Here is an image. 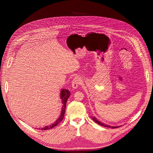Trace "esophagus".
<instances>
[{
	"label": "esophagus",
	"mask_w": 153,
	"mask_h": 153,
	"mask_svg": "<svg viewBox=\"0 0 153 153\" xmlns=\"http://www.w3.org/2000/svg\"><path fill=\"white\" fill-rule=\"evenodd\" d=\"M80 84H82V80L80 77L76 76L74 78L72 81V88L73 89H76Z\"/></svg>",
	"instance_id": "obj_1"
}]
</instances>
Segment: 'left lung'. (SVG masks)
I'll return each instance as SVG.
<instances>
[{"label": "left lung", "mask_w": 153, "mask_h": 153, "mask_svg": "<svg viewBox=\"0 0 153 153\" xmlns=\"http://www.w3.org/2000/svg\"><path fill=\"white\" fill-rule=\"evenodd\" d=\"M91 118H92V119L93 120V121H94L95 123H98V124H99L100 125H101V126H104V127H108V128H110V127H111L112 128H117V127H119V126H108V125H107V124L102 123L101 122L98 121V119H97L95 117H91Z\"/></svg>", "instance_id": "8db88e82"}]
</instances>
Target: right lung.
Returning a JSON list of instances; mask_svg holds the SVG:
<instances>
[{"mask_svg": "<svg viewBox=\"0 0 153 153\" xmlns=\"http://www.w3.org/2000/svg\"><path fill=\"white\" fill-rule=\"evenodd\" d=\"M70 95H71L70 92H69L68 89H63L61 90V97H60V98H61V99L62 100L61 101L63 104V106L62 107L61 113V114H60V116L59 117V118L56 120V121H55V122L53 124L49 125V126H46L44 128H39L38 129H41V130H48V129H52L55 126H56L59 123H60L62 121V119L64 116V114H65V111H66V105L67 100L69 98V97Z\"/></svg>", "mask_w": 153, "mask_h": 153, "instance_id": "1", "label": "right lung"}]
</instances>
